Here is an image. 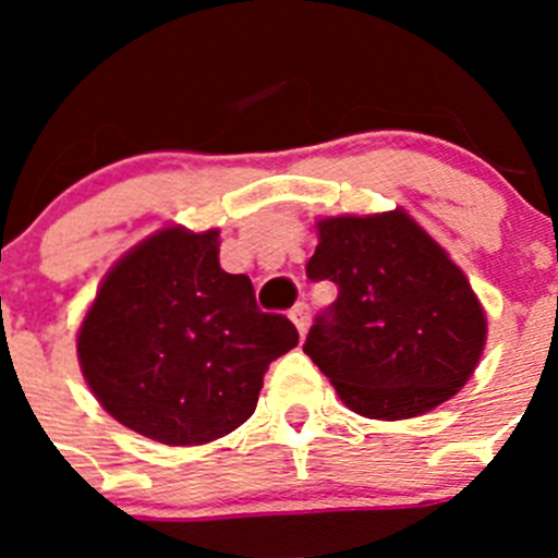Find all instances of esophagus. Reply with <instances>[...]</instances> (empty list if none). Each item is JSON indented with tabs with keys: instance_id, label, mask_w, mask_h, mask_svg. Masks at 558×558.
<instances>
[{
	"instance_id": "1",
	"label": "esophagus",
	"mask_w": 558,
	"mask_h": 558,
	"mask_svg": "<svg viewBox=\"0 0 558 558\" xmlns=\"http://www.w3.org/2000/svg\"><path fill=\"white\" fill-rule=\"evenodd\" d=\"M290 318H293L295 329H299V335L307 332V324H310V304L307 302H299L293 310H290Z\"/></svg>"
}]
</instances>
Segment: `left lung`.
Wrapping results in <instances>:
<instances>
[{
  "instance_id": "obj_1",
  "label": "left lung",
  "mask_w": 558,
  "mask_h": 558,
  "mask_svg": "<svg viewBox=\"0 0 558 558\" xmlns=\"http://www.w3.org/2000/svg\"><path fill=\"white\" fill-rule=\"evenodd\" d=\"M307 276L338 284V299L310 327L304 354L354 413L411 418L466 386L486 315L463 270L405 211L318 220Z\"/></svg>"
}]
</instances>
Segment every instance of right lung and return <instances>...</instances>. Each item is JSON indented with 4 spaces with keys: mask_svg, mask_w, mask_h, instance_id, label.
I'll return each mask as SVG.
<instances>
[{
    "mask_svg": "<svg viewBox=\"0 0 558 558\" xmlns=\"http://www.w3.org/2000/svg\"><path fill=\"white\" fill-rule=\"evenodd\" d=\"M218 229L170 226L108 270L77 332L83 377L120 425L170 447L206 445L254 413L263 377L299 343L218 263Z\"/></svg>",
    "mask_w": 558,
    "mask_h": 558,
    "instance_id": "obj_1",
    "label": "right lung"
}]
</instances>
